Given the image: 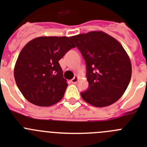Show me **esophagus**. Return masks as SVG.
<instances>
[{
    "mask_svg": "<svg viewBox=\"0 0 147 147\" xmlns=\"http://www.w3.org/2000/svg\"><path fill=\"white\" fill-rule=\"evenodd\" d=\"M78 80H79V76H75L74 78L71 80V82L74 84H76V82H78Z\"/></svg>",
    "mask_w": 147,
    "mask_h": 147,
    "instance_id": "esophagus-1",
    "label": "esophagus"
}]
</instances>
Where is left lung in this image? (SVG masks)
I'll return each mask as SVG.
<instances>
[{
	"label": "left lung",
	"instance_id": "1",
	"mask_svg": "<svg viewBox=\"0 0 147 147\" xmlns=\"http://www.w3.org/2000/svg\"><path fill=\"white\" fill-rule=\"evenodd\" d=\"M86 64L89 87L81 96L95 107H106L119 100L131 76L127 53L115 38L102 31L71 36Z\"/></svg>",
	"mask_w": 147,
	"mask_h": 147
}]
</instances>
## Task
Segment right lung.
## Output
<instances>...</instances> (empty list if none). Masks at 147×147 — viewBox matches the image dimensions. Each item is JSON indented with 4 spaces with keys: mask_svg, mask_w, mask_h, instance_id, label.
<instances>
[{
    "mask_svg": "<svg viewBox=\"0 0 147 147\" xmlns=\"http://www.w3.org/2000/svg\"><path fill=\"white\" fill-rule=\"evenodd\" d=\"M67 36H40L20 52L14 67L16 85L25 98L38 106H51L62 99L67 80L59 61L76 45Z\"/></svg>",
    "mask_w": 147,
    "mask_h": 147,
    "instance_id": "obj_1",
    "label": "right lung"
}]
</instances>
